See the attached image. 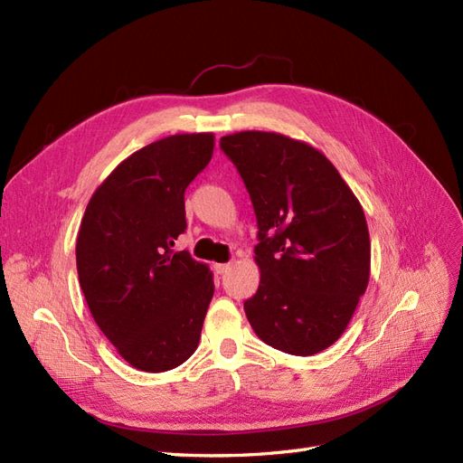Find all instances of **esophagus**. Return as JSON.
Returning a JSON list of instances; mask_svg holds the SVG:
<instances>
[{"instance_id":"34e87169","label":"esophagus","mask_w":463,"mask_h":463,"mask_svg":"<svg viewBox=\"0 0 463 463\" xmlns=\"http://www.w3.org/2000/svg\"><path fill=\"white\" fill-rule=\"evenodd\" d=\"M232 269V262H223V264H214V270L218 272V274H226L228 270Z\"/></svg>"}]
</instances>
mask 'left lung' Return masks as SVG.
Instances as JSON below:
<instances>
[{
  "mask_svg": "<svg viewBox=\"0 0 463 463\" xmlns=\"http://www.w3.org/2000/svg\"><path fill=\"white\" fill-rule=\"evenodd\" d=\"M249 191L259 226L257 293L243 303L259 338L315 355L340 338L371 272L367 220L325 154L279 133L220 138Z\"/></svg>",
  "mask_w": 463,
  "mask_h": 463,
  "instance_id": "obj_1",
  "label": "left lung"
}]
</instances>
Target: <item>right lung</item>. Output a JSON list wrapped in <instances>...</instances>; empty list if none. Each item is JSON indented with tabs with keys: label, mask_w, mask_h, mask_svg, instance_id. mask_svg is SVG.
<instances>
[{
	"label": "right lung",
	"mask_w": 463,
	"mask_h": 463,
	"mask_svg": "<svg viewBox=\"0 0 463 463\" xmlns=\"http://www.w3.org/2000/svg\"><path fill=\"white\" fill-rule=\"evenodd\" d=\"M214 135H172L137 150L98 187L77 237V272L96 325L138 371L164 373L199 345L213 272L187 250L185 189Z\"/></svg>",
	"instance_id": "1"
}]
</instances>
